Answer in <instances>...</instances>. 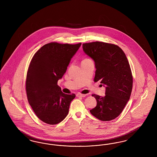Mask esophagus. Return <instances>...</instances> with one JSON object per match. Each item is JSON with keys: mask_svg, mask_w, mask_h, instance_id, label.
Segmentation results:
<instances>
[{"mask_svg": "<svg viewBox=\"0 0 157 157\" xmlns=\"http://www.w3.org/2000/svg\"><path fill=\"white\" fill-rule=\"evenodd\" d=\"M76 96L78 97H85L86 96V94H80V93H78L76 94Z\"/></svg>", "mask_w": 157, "mask_h": 157, "instance_id": "obj_1", "label": "esophagus"}]
</instances>
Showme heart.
<instances>
[{"label": "heart", "mask_w": 157, "mask_h": 157, "mask_svg": "<svg viewBox=\"0 0 157 157\" xmlns=\"http://www.w3.org/2000/svg\"><path fill=\"white\" fill-rule=\"evenodd\" d=\"M88 59H88V58H86V59H85L83 60H88Z\"/></svg>", "instance_id": "b5f03b06"}]
</instances>
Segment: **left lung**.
<instances>
[{"label": "left lung", "instance_id": "obj_1", "mask_svg": "<svg viewBox=\"0 0 157 157\" xmlns=\"http://www.w3.org/2000/svg\"><path fill=\"white\" fill-rule=\"evenodd\" d=\"M83 50L95 61L94 82L106 86L105 95L92 96L97 106L90 110L98 120L108 121L118 117L129 101L132 90L133 78L127 56L118 45L102 42L82 44Z\"/></svg>", "mask_w": 157, "mask_h": 157}]
</instances>
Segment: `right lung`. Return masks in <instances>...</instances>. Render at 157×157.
I'll list each match as a JSON object with an SVG mask.
<instances>
[{
	"mask_svg": "<svg viewBox=\"0 0 157 157\" xmlns=\"http://www.w3.org/2000/svg\"><path fill=\"white\" fill-rule=\"evenodd\" d=\"M81 45L51 42L40 48L31 59L26 79L27 98L37 118L46 124L56 125L67 116L76 95L63 93L58 81Z\"/></svg>",
	"mask_w": 157,
	"mask_h": 157,
	"instance_id": "right-lung-1",
	"label": "right lung"
}]
</instances>
